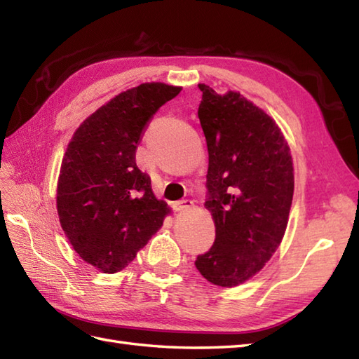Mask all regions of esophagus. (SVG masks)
Instances as JSON below:
<instances>
[{
	"mask_svg": "<svg viewBox=\"0 0 359 359\" xmlns=\"http://www.w3.org/2000/svg\"><path fill=\"white\" fill-rule=\"evenodd\" d=\"M193 201H189V199H184V201H179L177 203H175V210L177 211H187V210H189L193 207Z\"/></svg>",
	"mask_w": 359,
	"mask_h": 359,
	"instance_id": "esophagus-1",
	"label": "esophagus"
}]
</instances>
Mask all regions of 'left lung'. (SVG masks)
<instances>
[{
  "instance_id": "1",
  "label": "left lung",
  "mask_w": 359,
  "mask_h": 359,
  "mask_svg": "<svg viewBox=\"0 0 359 359\" xmlns=\"http://www.w3.org/2000/svg\"><path fill=\"white\" fill-rule=\"evenodd\" d=\"M199 120L208 148V199L216 226L196 269L211 284L236 287L253 278L280 245L293 201V160L269 114L234 90L199 85Z\"/></svg>"
}]
</instances>
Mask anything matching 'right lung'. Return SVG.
<instances>
[{
  "label": "right lung",
  "instance_id": "obj_1",
  "mask_svg": "<svg viewBox=\"0 0 359 359\" xmlns=\"http://www.w3.org/2000/svg\"><path fill=\"white\" fill-rule=\"evenodd\" d=\"M180 86L143 83L116 95L83 121L65 152L57 211L83 261L117 273L134 261L171 210L135 163L137 144L160 106Z\"/></svg>",
  "mask_w": 359,
  "mask_h": 359
}]
</instances>
